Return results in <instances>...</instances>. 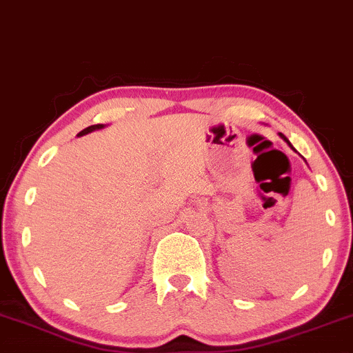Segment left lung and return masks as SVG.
I'll list each match as a JSON object with an SVG mask.
<instances>
[{
    "instance_id": "obj_1",
    "label": "left lung",
    "mask_w": 353,
    "mask_h": 353,
    "mask_svg": "<svg viewBox=\"0 0 353 353\" xmlns=\"http://www.w3.org/2000/svg\"><path fill=\"white\" fill-rule=\"evenodd\" d=\"M279 136H281V137H282V139H283V141H285V143H287V144H289V145H290V148H292V144H290V143H289V139H287V137H285V136H283V134H282V132H279Z\"/></svg>"
}]
</instances>
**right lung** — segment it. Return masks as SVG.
<instances>
[{
  "label": "right lung",
  "mask_w": 353,
  "mask_h": 353,
  "mask_svg": "<svg viewBox=\"0 0 353 353\" xmlns=\"http://www.w3.org/2000/svg\"><path fill=\"white\" fill-rule=\"evenodd\" d=\"M103 128H104V124H94V125H89V128L83 129V131H81L78 136H84V134H88V132H92V131H96V129H103Z\"/></svg>",
  "instance_id": "1"
}]
</instances>
